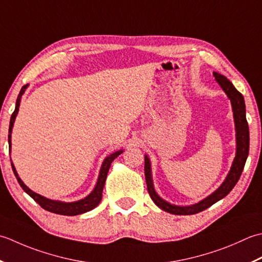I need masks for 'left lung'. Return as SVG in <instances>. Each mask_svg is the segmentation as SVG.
<instances>
[{
  "label": "left lung",
  "mask_w": 262,
  "mask_h": 262,
  "mask_svg": "<svg viewBox=\"0 0 262 262\" xmlns=\"http://www.w3.org/2000/svg\"><path fill=\"white\" fill-rule=\"evenodd\" d=\"M213 77L216 78L217 82L221 84L224 92L226 93L228 98L231 99L232 107L234 112V120H235V126H236V156L234 159L232 168L229 170L226 180L224 183L218 188L211 195L208 196L205 200L200 201L199 204L186 206V207H180L170 205L168 202L159 198L158 194L155 192L151 181V170H150V162L149 158L145 157V176H146V183L147 189L149 192V195L152 199V201L156 204L161 209L167 211L169 213H174V215H193V213H198L200 211H204L207 208L212 206L215 202L220 201L224 196H226L232 189L235 186L237 181L241 178V174L243 172L245 162H247L248 155H249V146H250V137H249V125L247 117H245V104L244 98L242 94L237 92L236 88L233 86V83L229 80L222 76L220 73L213 72Z\"/></svg>",
  "instance_id": "left-lung-1"
}]
</instances>
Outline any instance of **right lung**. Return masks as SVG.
Listing matches in <instances>:
<instances>
[{"mask_svg": "<svg viewBox=\"0 0 262 262\" xmlns=\"http://www.w3.org/2000/svg\"><path fill=\"white\" fill-rule=\"evenodd\" d=\"M27 87H28V84H25V86L21 88L20 93L18 95V98H17V103H15V110L11 115V119H10L9 149H11V131H12V126H13V123H14L15 116H17L18 111H19L20 98H21V96H23V94L25 93V90H26ZM122 152H123L122 150L116 151L114 154H112L111 156H108L107 158H105L103 165H101L97 184H96L95 189H94L92 193H90L88 196H86V198L82 199V200H79V201H76V202H69V204H67V202H61V201H54V200L46 199V198H44V196L35 193L34 191H31L29 188H27V186L24 184L23 181H21L20 178L18 176V173L15 172V168L13 166V164H11V165H12L13 173L15 175V178H17L21 188H23L24 191L27 192V193H28L31 196V198H33L37 202V204H38L42 208V209H45L47 211H51V212H54V213H58V215L76 216V215H80V213H83V212L94 209V208L99 204L100 200H101V193H103V188L105 185L106 176H107L108 169L111 167V164Z\"/></svg>", "mask_w": 262, "mask_h": 262, "instance_id": "obj_1", "label": "right lung"}]
</instances>
